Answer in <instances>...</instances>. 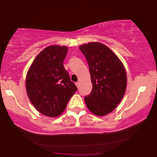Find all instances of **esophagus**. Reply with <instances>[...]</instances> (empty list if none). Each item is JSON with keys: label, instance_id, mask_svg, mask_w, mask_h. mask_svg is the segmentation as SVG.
Here are the masks:
<instances>
[{"label": "esophagus", "instance_id": "1", "mask_svg": "<svg viewBox=\"0 0 157 157\" xmlns=\"http://www.w3.org/2000/svg\"><path fill=\"white\" fill-rule=\"evenodd\" d=\"M75 84H76V86H77V87H79V86H80V83H79V82H77V83H76Z\"/></svg>", "mask_w": 157, "mask_h": 157}]
</instances>
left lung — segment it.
<instances>
[{
	"label": "left lung",
	"mask_w": 157,
	"mask_h": 157,
	"mask_svg": "<svg viewBox=\"0 0 157 157\" xmlns=\"http://www.w3.org/2000/svg\"><path fill=\"white\" fill-rule=\"evenodd\" d=\"M87 61L92 91L85 96L87 108L93 114L103 116L116 108L124 96L127 77L122 63L106 45L90 42L80 45Z\"/></svg>",
	"instance_id": "8db88e82"
}]
</instances>
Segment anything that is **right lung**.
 <instances>
[{"label":"right lung","instance_id":"add662e5","mask_svg":"<svg viewBox=\"0 0 157 157\" xmlns=\"http://www.w3.org/2000/svg\"><path fill=\"white\" fill-rule=\"evenodd\" d=\"M65 46L52 45L42 50L33 61L26 76L29 100L40 113L56 117L62 113L77 90L63 65Z\"/></svg>","mask_w":157,"mask_h":157}]
</instances>
